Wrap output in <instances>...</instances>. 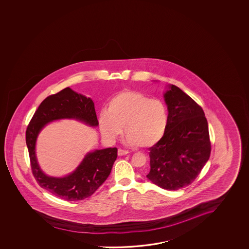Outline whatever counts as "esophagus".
<instances>
[{
    "mask_svg": "<svg viewBox=\"0 0 249 249\" xmlns=\"http://www.w3.org/2000/svg\"><path fill=\"white\" fill-rule=\"evenodd\" d=\"M129 152L127 150H124L123 148H119L118 149V155L119 156H123V155H126L128 154Z\"/></svg>",
    "mask_w": 249,
    "mask_h": 249,
    "instance_id": "1",
    "label": "esophagus"
}]
</instances>
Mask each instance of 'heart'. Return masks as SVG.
Returning a JSON list of instances; mask_svg holds the SVG:
<instances>
[{"label":"heart","mask_w":249,"mask_h":249,"mask_svg":"<svg viewBox=\"0 0 249 249\" xmlns=\"http://www.w3.org/2000/svg\"><path fill=\"white\" fill-rule=\"evenodd\" d=\"M167 122V107L161 100L125 90L110 99L107 113L100 115L99 126L102 135L110 140L121 135L124 126L127 142L147 147L162 138Z\"/></svg>","instance_id":"1"}]
</instances>
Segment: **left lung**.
Segmentation results:
<instances>
[{"label": "left lung", "mask_w": 249, "mask_h": 249, "mask_svg": "<svg viewBox=\"0 0 249 249\" xmlns=\"http://www.w3.org/2000/svg\"><path fill=\"white\" fill-rule=\"evenodd\" d=\"M164 94L168 122L162 138L149 148L147 177L167 190L191 184L210 157L208 121L201 107L175 85Z\"/></svg>", "instance_id": "1"}]
</instances>
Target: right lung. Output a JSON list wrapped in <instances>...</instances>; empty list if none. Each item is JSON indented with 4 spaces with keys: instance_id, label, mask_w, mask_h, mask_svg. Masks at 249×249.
<instances>
[{
    "instance_id": "right-lung-1",
    "label": "right lung",
    "mask_w": 249,
    "mask_h": 249,
    "mask_svg": "<svg viewBox=\"0 0 249 249\" xmlns=\"http://www.w3.org/2000/svg\"><path fill=\"white\" fill-rule=\"evenodd\" d=\"M64 118L77 119L90 126L99 124L91 99L73 92L70 88L49 95L38 107L26 130L30 165L40 187L62 200H82L92 196L110 175L117 158V148L109 147L88 154L75 171L63 178L46 176L36 157L37 135L47 123Z\"/></svg>"
}]
</instances>
